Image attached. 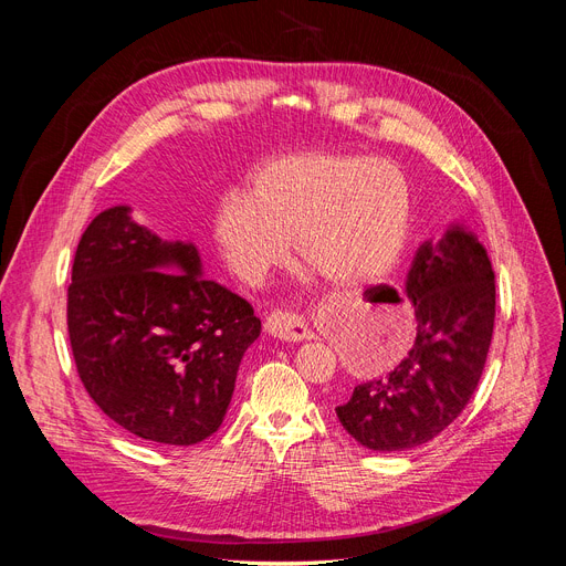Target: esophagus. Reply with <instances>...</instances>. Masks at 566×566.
I'll return each instance as SVG.
<instances>
[{
  "instance_id": "1",
  "label": "esophagus",
  "mask_w": 566,
  "mask_h": 566,
  "mask_svg": "<svg viewBox=\"0 0 566 566\" xmlns=\"http://www.w3.org/2000/svg\"><path fill=\"white\" fill-rule=\"evenodd\" d=\"M265 331L268 335H273L284 342H301V339H312V331L307 328V323L295 316L291 312H271L265 316Z\"/></svg>"
}]
</instances>
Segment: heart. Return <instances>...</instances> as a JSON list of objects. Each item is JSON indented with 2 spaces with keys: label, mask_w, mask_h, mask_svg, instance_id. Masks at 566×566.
Here are the masks:
<instances>
[{
  "label": "heart",
  "mask_w": 566,
  "mask_h": 566,
  "mask_svg": "<svg viewBox=\"0 0 566 566\" xmlns=\"http://www.w3.org/2000/svg\"><path fill=\"white\" fill-rule=\"evenodd\" d=\"M412 216L406 174L390 160L305 151L261 163L248 188L224 190L211 231L229 271L261 284L291 248L342 286L382 277L397 263Z\"/></svg>",
  "instance_id": "obj_1"
}]
</instances>
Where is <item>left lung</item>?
Here are the masks:
<instances>
[{
    "label": "left lung",
    "instance_id": "left-lung-1",
    "mask_svg": "<svg viewBox=\"0 0 566 566\" xmlns=\"http://www.w3.org/2000/svg\"><path fill=\"white\" fill-rule=\"evenodd\" d=\"M408 298L418 337L382 378L355 385L335 408L367 450L401 452L448 429L478 390L495 321V273L482 243L461 227L422 245L410 268Z\"/></svg>",
    "mask_w": 566,
    "mask_h": 566
}]
</instances>
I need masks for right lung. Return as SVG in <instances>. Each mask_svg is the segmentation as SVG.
<instances>
[{
    "mask_svg": "<svg viewBox=\"0 0 566 566\" xmlns=\"http://www.w3.org/2000/svg\"><path fill=\"white\" fill-rule=\"evenodd\" d=\"M114 206L82 233L69 286L77 376L112 422L186 448L216 433L261 321L199 277L195 245L163 243Z\"/></svg>",
    "mask_w": 566,
    "mask_h": 566,
    "instance_id": "obj_1",
    "label": "right lung"
}]
</instances>
